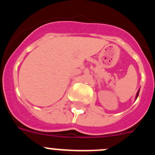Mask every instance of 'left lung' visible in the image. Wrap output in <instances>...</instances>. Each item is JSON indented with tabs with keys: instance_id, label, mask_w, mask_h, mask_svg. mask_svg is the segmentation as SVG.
<instances>
[{
	"instance_id": "left-lung-1",
	"label": "left lung",
	"mask_w": 155,
	"mask_h": 155,
	"mask_svg": "<svg viewBox=\"0 0 155 155\" xmlns=\"http://www.w3.org/2000/svg\"><path fill=\"white\" fill-rule=\"evenodd\" d=\"M139 91H140V90H138L137 93V95H136V99H137V97H138V94H139Z\"/></svg>"
}]
</instances>
